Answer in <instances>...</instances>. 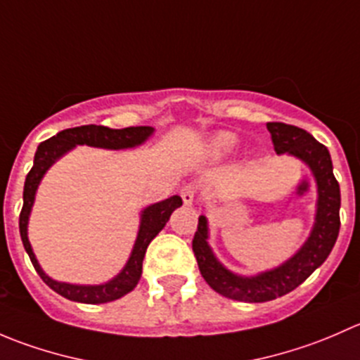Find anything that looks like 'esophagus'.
Here are the masks:
<instances>
[{
  "mask_svg": "<svg viewBox=\"0 0 360 360\" xmlns=\"http://www.w3.org/2000/svg\"><path fill=\"white\" fill-rule=\"evenodd\" d=\"M181 197H183L184 205H191L195 197H197V188H195L193 184H188V186H184L183 190H181Z\"/></svg>",
  "mask_w": 360,
  "mask_h": 360,
  "instance_id": "1",
  "label": "esophagus"
}]
</instances>
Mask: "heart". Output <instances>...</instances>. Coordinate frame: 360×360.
I'll return each instance as SVG.
<instances>
[{
    "label": "heart",
    "mask_w": 360,
    "mask_h": 360,
    "mask_svg": "<svg viewBox=\"0 0 360 360\" xmlns=\"http://www.w3.org/2000/svg\"><path fill=\"white\" fill-rule=\"evenodd\" d=\"M237 136L226 130H221V132L212 134L207 141V153L212 158H224L228 155H231L237 148Z\"/></svg>",
    "instance_id": "obj_1"
}]
</instances>
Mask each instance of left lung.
I'll return each instance as SVG.
<instances>
[{"label":"left lung","mask_w":360,"mask_h":360,"mask_svg":"<svg viewBox=\"0 0 360 360\" xmlns=\"http://www.w3.org/2000/svg\"><path fill=\"white\" fill-rule=\"evenodd\" d=\"M266 129L271 134L275 153L291 155L310 169L317 184V209L304 244L282 264L250 277L228 270L217 259L209 245V221L205 216L198 217L193 252L202 277L221 296L245 303H264L294 291L328 259L340 233V184L333 174L328 148L294 125L271 122L266 123Z\"/></svg>","instance_id":"1"}]
</instances>
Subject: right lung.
Here are the masks:
<instances>
[{
	"label": "right lung",
	"instance_id": "right-lung-1",
	"mask_svg": "<svg viewBox=\"0 0 360 360\" xmlns=\"http://www.w3.org/2000/svg\"><path fill=\"white\" fill-rule=\"evenodd\" d=\"M153 127H127V129H110V127L103 125H83L75 127V129H66L59 132L57 136L50 137L49 141L41 143L36 150L34 163L32 169L29 170L27 177L24 183V205L20 210L19 217V230L20 238L25 252L29 254L32 266L38 271L39 277L43 278L50 289H53L60 296L68 297L71 301H78V303L86 304H99L108 303V301H115L118 297L125 296L132 291L141 281V274H143V259L146 254L148 245L155 237L163 230L167 221L170 219V214L183 205L181 197L174 195V197L167 198V200L157 202L153 205H148L141 210L139 219V231H137L136 242H134L132 252H130L129 259H127L125 266L120 270L118 275L111 278V281L104 282V284H69V282L53 281L52 277L43 271L39 266L38 259L34 256V250L31 248V242L27 237V224L29 216H31L32 205H34L36 191H38L39 183H41L43 176L46 170L53 165L59 158L75 150L76 146H92V148H103V150H130V148H137L141 144L146 143L151 136H153Z\"/></svg>",
	"mask_w": 360,
	"mask_h": 360
}]
</instances>
